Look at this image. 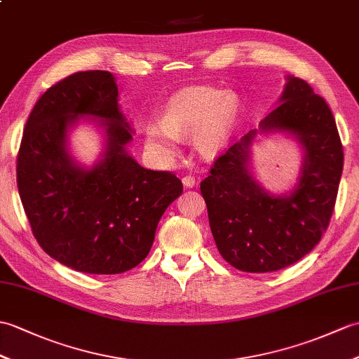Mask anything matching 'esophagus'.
I'll use <instances>...</instances> for the list:
<instances>
[{
  "instance_id": "1",
  "label": "esophagus",
  "mask_w": 359,
  "mask_h": 359,
  "mask_svg": "<svg viewBox=\"0 0 359 359\" xmlns=\"http://www.w3.org/2000/svg\"><path fill=\"white\" fill-rule=\"evenodd\" d=\"M182 182H183V185H185L187 188H193V187H196V179H194L193 176H185V177H182Z\"/></svg>"
}]
</instances>
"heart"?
I'll return each instance as SVG.
<instances>
[{
    "label": "heart",
    "instance_id": "heart-1",
    "mask_svg": "<svg viewBox=\"0 0 359 359\" xmlns=\"http://www.w3.org/2000/svg\"><path fill=\"white\" fill-rule=\"evenodd\" d=\"M241 110L234 91L210 86H193L170 97L161 122L145 127V144L162 161L177 153L179 137L193 136V147L203 157L222 153L234 133Z\"/></svg>",
    "mask_w": 359,
    "mask_h": 359
}]
</instances>
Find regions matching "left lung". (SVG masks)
<instances>
[{
	"label": "left lung",
	"instance_id": "obj_1",
	"mask_svg": "<svg viewBox=\"0 0 359 359\" xmlns=\"http://www.w3.org/2000/svg\"><path fill=\"white\" fill-rule=\"evenodd\" d=\"M289 132L305 151L302 174L287 195L264 191L248 170L258 132ZM344 154L327 102L306 81L287 76L278 105L214 162L200 183L219 252L243 272L280 271L309 254L335 208Z\"/></svg>",
	"mask_w": 359,
	"mask_h": 359
}]
</instances>
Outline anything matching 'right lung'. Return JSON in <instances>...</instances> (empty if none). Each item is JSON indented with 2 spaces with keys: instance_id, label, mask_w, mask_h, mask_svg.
<instances>
[{
  "instance_id": "add662e5",
  "label": "right lung",
  "mask_w": 359,
  "mask_h": 359,
  "mask_svg": "<svg viewBox=\"0 0 359 359\" xmlns=\"http://www.w3.org/2000/svg\"><path fill=\"white\" fill-rule=\"evenodd\" d=\"M118 101L110 72H78L56 82L33 107L16 159L33 236L50 257L78 272L136 268L165 210L183 191L172 172L147 170L127 153L133 130ZM79 115L106 135L103 159L91 169L78 165L66 148Z\"/></svg>"
}]
</instances>
